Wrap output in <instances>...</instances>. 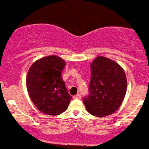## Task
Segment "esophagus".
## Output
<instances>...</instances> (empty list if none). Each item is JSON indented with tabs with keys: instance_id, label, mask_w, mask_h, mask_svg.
Masks as SVG:
<instances>
[{
	"instance_id": "esophagus-1",
	"label": "esophagus",
	"mask_w": 149,
	"mask_h": 149,
	"mask_svg": "<svg viewBox=\"0 0 149 149\" xmlns=\"http://www.w3.org/2000/svg\"><path fill=\"white\" fill-rule=\"evenodd\" d=\"M73 98L74 99H81V94L77 93V95L73 96Z\"/></svg>"
}]
</instances>
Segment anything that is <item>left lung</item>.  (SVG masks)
I'll list each match as a JSON object with an SVG mask.
<instances>
[{"instance_id": "1", "label": "left lung", "mask_w": 149, "mask_h": 149, "mask_svg": "<svg viewBox=\"0 0 149 149\" xmlns=\"http://www.w3.org/2000/svg\"><path fill=\"white\" fill-rule=\"evenodd\" d=\"M91 68L89 93L83 97L84 104L93 116H108L119 108L125 97L127 88L125 72L116 62L103 56L96 58Z\"/></svg>"}]
</instances>
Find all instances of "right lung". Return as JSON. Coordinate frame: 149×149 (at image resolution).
Segmentation results:
<instances>
[{
    "label": "right lung",
    "mask_w": 149,
    "mask_h": 149,
    "mask_svg": "<svg viewBox=\"0 0 149 149\" xmlns=\"http://www.w3.org/2000/svg\"><path fill=\"white\" fill-rule=\"evenodd\" d=\"M65 62L56 56L42 58L31 65L26 77L29 96L40 111L61 114L67 109L72 97L68 93L61 73Z\"/></svg>",
    "instance_id": "right-lung-1"
}]
</instances>
